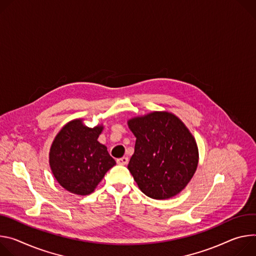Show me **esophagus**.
<instances>
[{"label":"esophagus","mask_w":256,"mask_h":256,"mask_svg":"<svg viewBox=\"0 0 256 256\" xmlns=\"http://www.w3.org/2000/svg\"><path fill=\"white\" fill-rule=\"evenodd\" d=\"M128 162H129V158H128L127 156H123V158L117 160V164H122V166H125V164H127Z\"/></svg>","instance_id":"obj_1"}]
</instances>
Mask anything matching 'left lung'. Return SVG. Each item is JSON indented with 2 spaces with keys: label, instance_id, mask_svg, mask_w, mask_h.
<instances>
[{
  "label": "left lung",
  "instance_id": "8db88e82",
  "mask_svg": "<svg viewBox=\"0 0 256 256\" xmlns=\"http://www.w3.org/2000/svg\"><path fill=\"white\" fill-rule=\"evenodd\" d=\"M136 137L128 164L139 189L154 200H168L180 193L198 164L196 141L174 114L152 112L128 121Z\"/></svg>",
  "mask_w": 256,
  "mask_h": 256
}]
</instances>
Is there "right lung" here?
Segmentation results:
<instances>
[{"label": "right lung", "instance_id": "add662e5", "mask_svg": "<svg viewBox=\"0 0 256 256\" xmlns=\"http://www.w3.org/2000/svg\"><path fill=\"white\" fill-rule=\"evenodd\" d=\"M102 125L85 126L81 119L67 123L54 137L50 150L54 177L67 191L77 195L92 193L104 174L116 164L98 138Z\"/></svg>", "mask_w": 256, "mask_h": 256}]
</instances>
